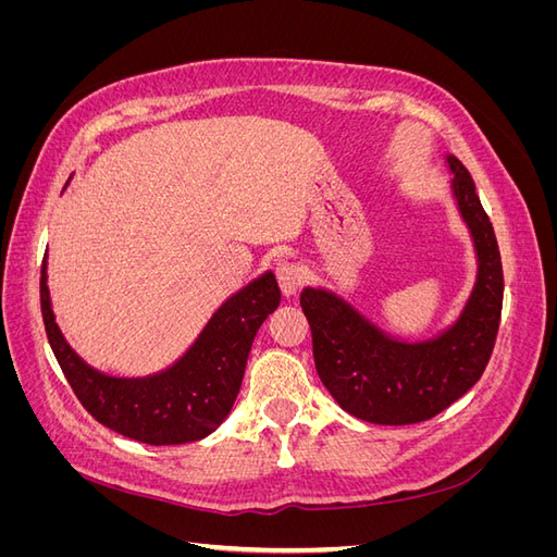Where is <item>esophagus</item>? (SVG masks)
<instances>
[{
    "mask_svg": "<svg viewBox=\"0 0 557 557\" xmlns=\"http://www.w3.org/2000/svg\"><path fill=\"white\" fill-rule=\"evenodd\" d=\"M276 278H278L283 297H295L297 290H299V285L305 283V278H307V272L297 262L281 260L276 264Z\"/></svg>",
    "mask_w": 557,
    "mask_h": 557,
    "instance_id": "34e87169",
    "label": "esophagus"
}]
</instances>
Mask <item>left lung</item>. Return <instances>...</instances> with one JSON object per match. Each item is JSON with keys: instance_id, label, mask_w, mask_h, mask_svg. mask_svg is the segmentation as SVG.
<instances>
[{"instance_id": "obj_1", "label": "left lung", "mask_w": 557, "mask_h": 557, "mask_svg": "<svg viewBox=\"0 0 557 557\" xmlns=\"http://www.w3.org/2000/svg\"><path fill=\"white\" fill-rule=\"evenodd\" d=\"M455 207L474 244L476 278L458 318L428 339H401L323 285L299 295L315 372L344 411L376 425H411L448 409L491 360L499 330L504 276L491 218L465 164L446 156Z\"/></svg>"}]
</instances>
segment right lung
<instances>
[{
	"instance_id": "add662e5",
	"label": "right lung",
	"mask_w": 557,
	"mask_h": 557,
	"mask_svg": "<svg viewBox=\"0 0 557 557\" xmlns=\"http://www.w3.org/2000/svg\"><path fill=\"white\" fill-rule=\"evenodd\" d=\"M281 290L272 269L246 283L213 311L178 360L156 374L111 376L83 360L55 323L41 264V313L48 344L86 411L109 430L150 446L199 442L230 416L252 339L276 311Z\"/></svg>"
}]
</instances>
